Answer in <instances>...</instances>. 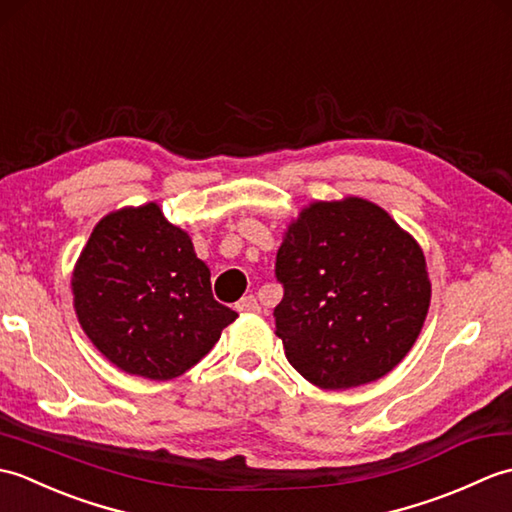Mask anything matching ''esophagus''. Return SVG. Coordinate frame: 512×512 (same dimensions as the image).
I'll return each mask as SVG.
<instances>
[{
    "instance_id": "obj_1",
    "label": "esophagus",
    "mask_w": 512,
    "mask_h": 512,
    "mask_svg": "<svg viewBox=\"0 0 512 512\" xmlns=\"http://www.w3.org/2000/svg\"><path fill=\"white\" fill-rule=\"evenodd\" d=\"M235 310L237 312H259V303L253 295H248V297H242L235 303Z\"/></svg>"
}]
</instances>
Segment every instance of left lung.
<instances>
[{
	"label": "left lung",
	"instance_id": "1",
	"mask_svg": "<svg viewBox=\"0 0 512 512\" xmlns=\"http://www.w3.org/2000/svg\"><path fill=\"white\" fill-rule=\"evenodd\" d=\"M275 277L288 363L321 389L391 372L416 343L431 299L416 239L361 198L303 209L277 250Z\"/></svg>",
	"mask_w": 512,
	"mask_h": 512
}]
</instances>
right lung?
<instances>
[{"instance_id": "1", "label": "right lung", "mask_w": 512, "mask_h": 512, "mask_svg": "<svg viewBox=\"0 0 512 512\" xmlns=\"http://www.w3.org/2000/svg\"><path fill=\"white\" fill-rule=\"evenodd\" d=\"M72 292L81 328L107 361L151 380L187 372L237 319L213 299L211 273L191 237L154 202L94 226Z\"/></svg>"}]
</instances>
